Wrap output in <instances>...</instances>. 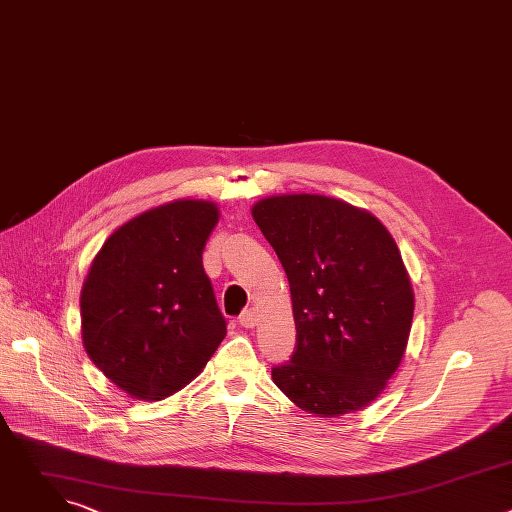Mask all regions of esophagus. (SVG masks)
Segmentation results:
<instances>
[{"label": "esophagus", "instance_id": "34e87169", "mask_svg": "<svg viewBox=\"0 0 512 512\" xmlns=\"http://www.w3.org/2000/svg\"><path fill=\"white\" fill-rule=\"evenodd\" d=\"M257 322H259V314H257V310H253V308L245 310V312L239 316V324H241L243 328H255Z\"/></svg>", "mask_w": 512, "mask_h": 512}]
</instances>
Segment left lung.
<instances>
[{
    "label": "left lung",
    "mask_w": 512,
    "mask_h": 512,
    "mask_svg": "<svg viewBox=\"0 0 512 512\" xmlns=\"http://www.w3.org/2000/svg\"><path fill=\"white\" fill-rule=\"evenodd\" d=\"M251 214L285 269L298 330L273 383L320 417L367 407L401 364L413 322L395 239L369 210L320 194L269 196Z\"/></svg>",
    "instance_id": "left-lung-1"
}]
</instances>
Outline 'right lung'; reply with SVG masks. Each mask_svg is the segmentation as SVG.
<instances>
[{
  "label": "right lung",
  "mask_w": 512,
  "mask_h": 512,
  "mask_svg": "<svg viewBox=\"0 0 512 512\" xmlns=\"http://www.w3.org/2000/svg\"><path fill=\"white\" fill-rule=\"evenodd\" d=\"M216 223L214 202L174 200L121 225L91 263L83 344L133 399L160 401L186 387L227 334L202 267Z\"/></svg>",
  "instance_id": "obj_1"
}]
</instances>
